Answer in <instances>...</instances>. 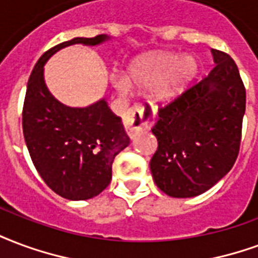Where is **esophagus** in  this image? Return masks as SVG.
Wrapping results in <instances>:
<instances>
[{"instance_id": "34e87169", "label": "esophagus", "mask_w": 258, "mask_h": 258, "mask_svg": "<svg viewBox=\"0 0 258 258\" xmlns=\"http://www.w3.org/2000/svg\"><path fill=\"white\" fill-rule=\"evenodd\" d=\"M154 119L156 109H145L142 105H134L124 119V127L130 135H134L138 130L150 127L154 123Z\"/></svg>"}]
</instances>
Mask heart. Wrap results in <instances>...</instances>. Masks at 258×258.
I'll return each mask as SVG.
<instances>
[{
	"mask_svg": "<svg viewBox=\"0 0 258 258\" xmlns=\"http://www.w3.org/2000/svg\"><path fill=\"white\" fill-rule=\"evenodd\" d=\"M198 71L196 57L156 51L134 58L125 70V78L119 76L113 83L120 94L128 95L131 87L138 90L153 89L154 100L168 102L191 85Z\"/></svg>",
	"mask_w": 258,
	"mask_h": 258,
	"instance_id": "obj_1",
	"label": "heart"
}]
</instances>
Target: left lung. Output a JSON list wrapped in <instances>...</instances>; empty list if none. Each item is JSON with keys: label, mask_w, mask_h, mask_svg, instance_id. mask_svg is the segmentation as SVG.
<instances>
[{"label": "left lung", "mask_w": 258, "mask_h": 258, "mask_svg": "<svg viewBox=\"0 0 258 258\" xmlns=\"http://www.w3.org/2000/svg\"><path fill=\"white\" fill-rule=\"evenodd\" d=\"M216 66L197 85L158 109L152 128L158 148L150 160L154 183L167 196L190 198L215 186L235 163L246 90L235 61L212 49Z\"/></svg>", "instance_id": "obj_1"}]
</instances>
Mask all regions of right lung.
Listing matches in <instances>:
<instances>
[{"instance_id": "right-lung-1", "label": "right lung", "mask_w": 258, "mask_h": 258, "mask_svg": "<svg viewBox=\"0 0 258 258\" xmlns=\"http://www.w3.org/2000/svg\"><path fill=\"white\" fill-rule=\"evenodd\" d=\"M108 35L74 38L51 47L34 67L23 106V134L38 173L53 191L72 201L89 200L108 187L114 157L128 146L121 119L97 101L71 108L56 100L45 83L43 66L62 47L95 46Z\"/></svg>"}]
</instances>
